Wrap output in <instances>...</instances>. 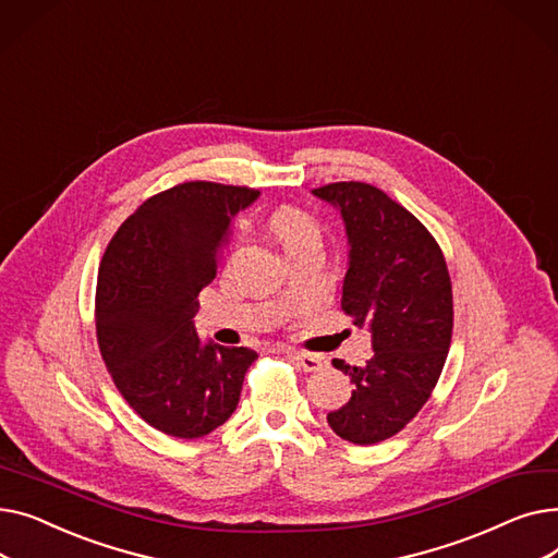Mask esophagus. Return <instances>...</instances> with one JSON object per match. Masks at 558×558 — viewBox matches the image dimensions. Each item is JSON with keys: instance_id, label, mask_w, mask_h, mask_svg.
<instances>
[{"instance_id": "esophagus-1", "label": "esophagus", "mask_w": 558, "mask_h": 558, "mask_svg": "<svg viewBox=\"0 0 558 558\" xmlns=\"http://www.w3.org/2000/svg\"><path fill=\"white\" fill-rule=\"evenodd\" d=\"M287 355L294 360L303 371H307V373H316V371H320V368L328 364L326 357L314 355V353H299V350H287Z\"/></svg>"}]
</instances>
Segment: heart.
<instances>
[{
	"label": "heart",
	"mask_w": 558,
	"mask_h": 558,
	"mask_svg": "<svg viewBox=\"0 0 558 558\" xmlns=\"http://www.w3.org/2000/svg\"><path fill=\"white\" fill-rule=\"evenodd\" d=\"M269 228L276 238L282 242L287 253H296L299 248L320 242V228L318 223L299 208H280L271 215Z\"/></svg>",
	"instance_id": "obj_1"
}]
</instances>
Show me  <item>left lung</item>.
<instances>
[{
	"instance_id": "left-lung-1",
	"label": "left lung",
	"mask_w": 558,
	"mask_h": 558,
	"mask_svg": "<svg viewBox=\"0 0 558 558\" xmlns=\"http://www.w3.org/2000/svg\"><path fill=\"white\" fill-rule=\"evenodd\" d=\"M312 192L341 210L350 244L341 310L371 328L375 350L364 366L332 360L355 389L328 425L373 446L412 421L441 377L454 318L448 264L432 232L383 190L343 181Z\"/></svg>"
}]
</instances>
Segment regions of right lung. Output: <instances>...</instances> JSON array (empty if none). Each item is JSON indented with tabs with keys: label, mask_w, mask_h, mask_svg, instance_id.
I'll use <instances>...</instances> for the list:
<instances>
[{
	"label": "right lung",
	"mask_w": 558,
	"mask_h": 558,
	"mask_svg": "<svg viewBox=\"0 0 558 558\" xmlns=\"http://www.w3.org/2000/svg\"><path fill=\"white\" fill-rule=\"evenodd\" d=\"M259 190L190 181L151 198L112 234L97 276V341L133 412L175 438H198L238 409L255 350L201 343L198 291L217 276L234 217Z\"/></svg>",
	"instance_id": "obj_1"
}]
</instances>
